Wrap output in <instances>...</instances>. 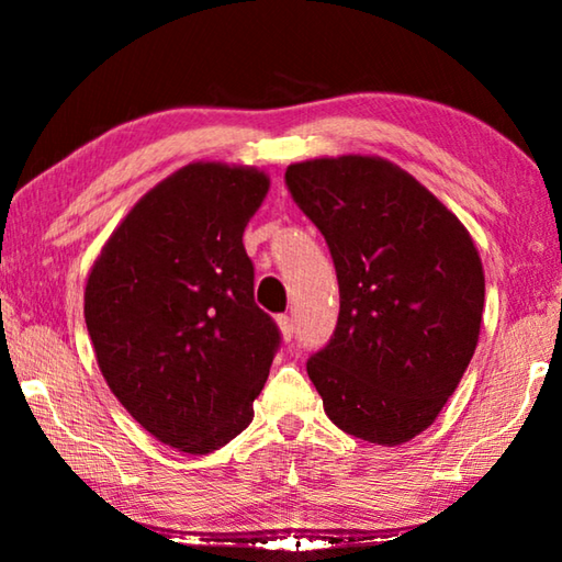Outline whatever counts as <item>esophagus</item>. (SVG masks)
<instances>
[{"instance_id": "1", "label": "esophagus", "mask_w": 562, "mask_h": 562, "mask_svg": "<svg viewBox=\"0 0 562 562\" xmlns=\"http://www.w3.org/2000/svg\"><path fill=\"white\" fill-rule=\"evenodd\" d=\"M278 327H280V335H282V339H284V341H290V339H292V335H294V322H292V317H288V315H280V317H278Z\"/></svg>"}]
</instances>
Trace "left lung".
I'll return each instance as SVG.
<instances>
[{"instance_id": "left-lung-1", "label": "left lung", "mask_w": 562, "mask_h": 562, "mask_svg": "<svg viewBox=\"0 0 562 562\" xmlns=\"http://www.w3.org/2000/svg\"><path fill=\"white\" fill-rule=\"evenodd\" d=\"M288 188L329 245L339 319L307 374L331 424L402 446L429 429L479 345L486 278L465 225L379 156L290 164Z\"/></svg>"}]
</instances>
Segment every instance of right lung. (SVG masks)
Masks as SVG:
<instances>
[{"label": "right lung", "mask_w": 562, "mask_h": 562, "mask_svg": "<svg viewBox=\"0 0 562 562\" xmlns=\"http://www.w3.org/2000/svg\"><path fill=\"white\" fill-rule=\"evenodd\" d=\"M268 190L255 166L193 160L138 198L91 265L83 317L101 374L176 451L235 439L268 382L280 331L243 245Z\"/></svg>", "instance_id": "1"}]
</instances>
